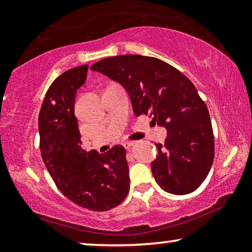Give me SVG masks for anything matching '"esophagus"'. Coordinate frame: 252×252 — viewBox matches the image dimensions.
<instances>
[{"instance_id": "esophagus-1", "label": "esophagus", "mask_w": 252, "mask_h": 252, "mask_svg": "<svg viewBox=\"0 0 252 252\" xmlns=\"http://www.w3.org/2000/svg\"><path fill=\"white\" fill-rule=\"evenodd\" d=\"M132 146H133L132 141H126V142L123 143V147H125L126 149H127V150H130L131 148H132Z\"/></svg>"}]
</instances>
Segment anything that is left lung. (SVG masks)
<instances>
[{
	"label": "left lung",
	"instance_id": "left-lung-1",
	"mask_svg": "<svg viewBox=\"0 0 252 252\" xmlns=\"http://www.w3.org/2000/svg\"><path fill=\"white\" fill-rule=\"evenodd\" d=\"M92 70L125 87L134 114H150L167 130L151 171L167 193L185 195L201 185L212 167L214 137L209 110L189 78L169 63L139 55L102 59Z\"/></svg>",
	"mask_w": 252,
	"mask_h": 252
}]
</instances>
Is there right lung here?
<instances>
[{"mask_svg":"<svg viewBox=\"0 0 252 252\" xmlns=\"http://www.w3.org/2000/svg\"><path fill=\"white\" fill-rule=\"evenodd\" d=\"M87 69L89 65L68 69L47 91L39 113L40 150L59 190L75 204L102 212L126 198L130 189L129 167L122 146L102 155L82 149L74 106Z\"/></svg>","mask_w":252,"mask_h":252,"instance_id":"add662e5","label":"right lung"}]
</instances>
